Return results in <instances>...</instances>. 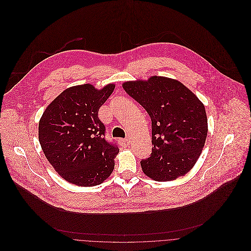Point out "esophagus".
Here are the masks:
<instances>
[{
    "mask_svg": "<svg viewBox=\"0 0 251 251\" xmlns=\"http://www.w3.org/2000/svg\"><path fill=\"white\" fill-rule=\"evenodd\" d=\"M121 144H122L124 147H126V146H128V145L130 144V139H128V138L122 139V140H121Z\"/></svg>",
    "mask_w": 251,
    "mask_h": 251,
    "instance_id": "1",
    "label": "esophagus"
}]
</instances>
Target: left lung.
I'll list each match as a JSON object with an SVG mask.
<instances>
[{"instance_id":"left-lung-1","label":"left lung","mask_w":251,"mask_h":251,"mask_svg":"<svg viewBox=\"0 0 251 251\" xmlns=\"http://www.w3.org/2000/svg\"><path fill=\"white\" fill-rule=\"evenodd\" d=\"M151 119L152 152L141 160L143 173L158 182L187 174L202 153L208 118L204 104L176 79L151 76L123 83Z\"/></svg>"}]
</instances>
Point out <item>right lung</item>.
Wrapping results in <instances>:
<instances>
[{"instance_id":"right-lung-1","label":"right lung","mask_w":251,"mask_h":251,"mask_svg":"<svg viewBox=\"0 0 251 251\" xmlns=\"http://www.w3.org/2000/svg\"><path fill=\"white\" fill-rule=\"evenodd\" d=\"M114 83L65 89L43 112L38 139L46 159L67 182L93 187L110 177L120 149L105 139L99 109L112 95Z\"/></svg>"}]
</instances>
